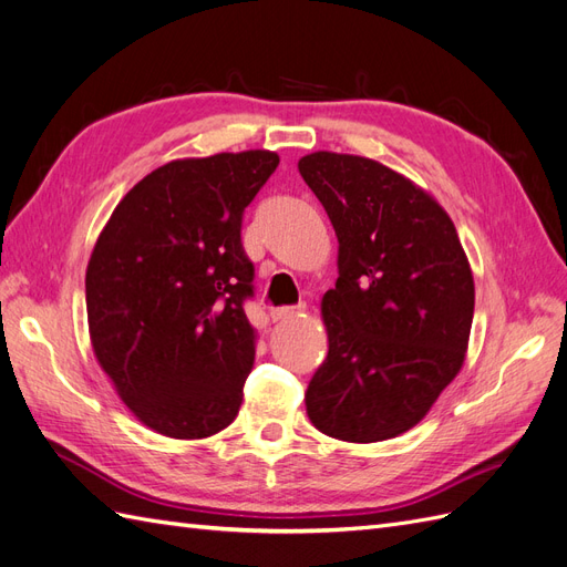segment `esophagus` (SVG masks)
Masks as SVG:
<instances>
[{
	"label": "esophagus",
	"instance_id": "obj_1",
	"mask_svg": "<svg viewBox=\"0 0 567 567\" xmlns=\"http://www.w3.org/2000/svg\"><path fill=\"white\" fill-rule=\"evenodd\" d=\"M302 312H305V305L277 307V310H271V321H293V319L302 317Z\"/></svg>",
	"mask_w": 567,
	"mask_h": 567
}]
</instances>
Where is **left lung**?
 I'll return each instance as SVG.
<instances>
[{"label":"left lung","instance_id":"left-lung-1","mask_svg":"<svg viewBox=\"0 0 567 567\" xmlns=\"http://www.w3.org/2000/svg\"><path fill=\"white\" fill-rule=\"evenodd\" d=\"M298 169L338 236V281L321 300L329 354L307 385V416L336 440L398 437L466 359L468 257L442 205L394 169L331 151Z\"/></svg>","mask_w":567,"mask_h":567}]
</instances>
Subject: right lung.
I'll return each mask as SVG.
<instances>
[{
  "label": "right lung",
  "mask_w": 567,
  "mask_h": 567,
  "mask_svg": "<svg viewBox=\"0 0 567 567\" xmlns=\"http://www.w3.org/2000/svg\"><path fill=\"white\" fill-rule=\"evenodd\" d=\"M277 165L271 151L173 161L99 234L84 277L92 348L151 431L200 440L238 414L255 359L241 221Z\"/></svg>",
  "instance_id": "add662e5"
}]
</instances>
